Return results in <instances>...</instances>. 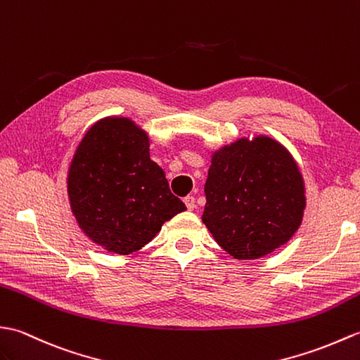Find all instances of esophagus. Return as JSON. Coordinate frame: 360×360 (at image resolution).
<instances>
[{"label":"esophagus","mask_w":360,"mask_h":360,"mask_svg":"<svg viewBox=\"0 0 360 360\" xmlns=\"http://www.w3.org/2000/svg\"><path fill=\"white\" fill-rule=\"evenodd\" d=\"M183 202H185V205H186V207H188L189 211H193L194 207H195V198L193 195H186L185 200H183Z\"/></svg>","instance_id":"obj_1"}]
</instances>
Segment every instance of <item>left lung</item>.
I'll list each match as a JSON object with an SVG mask.
<instances>
[{
  "instance_id": "8db88e82",
  "label": "left lung",
  "mask_w": 360,
  "mask_h": 360,
  "mask_svg": "<svg viewBox=\"0 0 360 360\" xmlns=\"http://www.w3.org/2000/svg\"><path fill=\"white\" fill-rule=\"evenodd\" d=\"M202 220L214 240L238 260L265 257L302 225L305 183L282 143L255 135L214 150Z\"/></svg>"
}]
</instances>
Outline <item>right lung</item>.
I'll return each instance as SVG.
<instances>
[{"label":"right lung","instance_id":"1","mask_svg":"<svg viewBox=\"0 0 360 360\" xmlns=\"http://www.w3.org/2000/svg\"><path fill=\"white\" fill-rule=\"evenodd\" d=\"M79 229L106 251L141 250L163 223L186 210L149 155V135L131 118L106 117L84 134L68 171Z\"/></svg>","mask_w":360,"mask_h":360}]
</instances>
